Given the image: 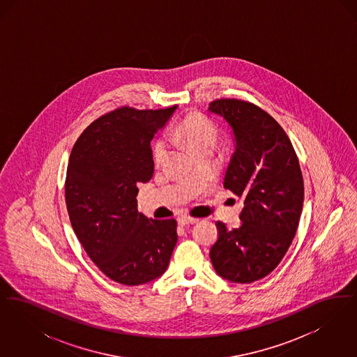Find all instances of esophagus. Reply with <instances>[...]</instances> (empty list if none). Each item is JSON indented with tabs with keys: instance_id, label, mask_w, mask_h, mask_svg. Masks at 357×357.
Returning <instances> with one entry per match:
<instances>
[{
	"instance_id": "obj_1",
	"label": "esophagus",
	"mask_w": 357,
	"mask_h": 357,
	"mask_svg": "<svg viewBox=\"0 0 357 357\" xmlns=\"http://www.w3.org/2000/svg\"><path fill=\"white\" fill-rule=\"evenodd\" d=\"M198 221H199L198 218H192V217H182V218L178 220L179 225H182V226H185V225H194V223H197Z\"/></svg>"
}]
</instances>
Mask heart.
I'll use <instances>...</instances> for the list:
<instances>
[{
	"mask_svg": "<svg viewBox=\"0 0 357 357\" xmlns=\"http://www.w3.org/2000/svg\"><path fill=\"white\" fill-rule=\"evenodd\" d=\"M171 140L175 143L186 144L191 151H195L204 146L215 143L217 128L215 124L204 115L194 112L187 115L170 131ZM167 153V144L165 140H158L153 146V160L160 163Z\"/></svg>",
	"mask_w": 357,
	"mask_h": 357,
	"instance_id": "obj_1",
	"label": "heart"
}]
</instances>
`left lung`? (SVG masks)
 <instances>
[{"label":"left lung","mask_w":357,"mask_h":357,"mask_svg":"<svg viewBox=\"0 0 357 357\" xmlns=\"http://www.w3.org/2000/svg\"><path fill=\"white\" fill-rule=\"evenodd\" d=\"M233 130L236 151L223 187L243 201L238 229L217 222L220 236L210 258L222 278L250 284L281 262L296 236L304 181L296 151L282 127L255 104L237 99L210 102Z\"/></svg>","instance_id":"obj_1"}]
</instances>
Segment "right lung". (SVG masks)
<instances>
[{"mask_svg":"<svg viewBox=\"0 0 357 357\" xmlns=\"http://www.w3.org/2000/svg\"><path fill=\"white\" fill-rule=\"evenodd\" d=\"M176 105L166 109L121 107L95 120L69 156L66 204L88 257L108 278L135 287L166 272L176 245V221L137 211V183L153 174L150 142Z\"/></svg>","mask_w":357,"mask_h":357,"instance_id":"add662e5","label":"right lung"}]
</instances>
